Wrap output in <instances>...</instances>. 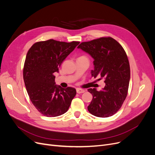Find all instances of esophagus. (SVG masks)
Listing matches in <instances>:
<instances>
[{"instance_id":"esophagus-1","label":"esophagus","mask_w":155,"mask_h":155,"mask_svg":"<svg viewBox=\"0 0 155 155\" xmlns=\"http://www.w3.org/2000/svg\"><path fill=\"white\" fill-rule=\"evenodd\" d=\"M77 92L78 94H82V93L85 92V90L81 89H79V88H77Z\"/></svg>"}]
</instances>
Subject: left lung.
<instances>
[{"label": "left lung", "mask_w": 155, "mask_h": 155, "mask_svg": "<svg viewBox=\"0 0 155 155\" xmlns=\"http://www.w3.org/2000/svg\"><path fill=\"white\" fill-rule=\"evenodd\" d=\"M78 48L89 53L94 59L92 77L100 76L99 79L105 80L103 90L88 89L93 96L88 111L97 117L113 116L122 107L129 89L130 70L125 50L110 37L82 42Z\"/></svg>", "instance_id": "8db88e82"}]
</instances>
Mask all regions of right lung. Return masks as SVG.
Here are the masks:
<instances>
[{"label":"right lung","instance_id":"obj_1","mask_svg":"<svg viewBox=\"0 0 155 155\" xmlns=\"http://www.w3.org/2000/svg\"><path fill=\"white\" fill-rule=\"evenodd\" d=\"M80 42L50 39L33 44L26 54L23 79L30 99L44 116L55 117L68 111L76 89L56 85L54 73Z\"/></svg>","mask_w":155,"mask_h":155}]
</instances>
